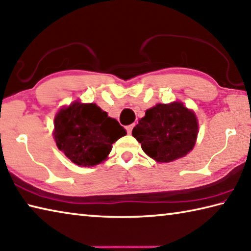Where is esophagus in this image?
<instances>
[{
  "label": "esophagus",
  "mask_w": 251,
  "mask_h": 251,
  "mask_svg": "<svg viewBox=\"0 0 251 251\" xmlns=\"http://www.w3.org/2000/svg\"><path fill=\"white\" fill-rule=\"evenodd\" d=\"M134 126H135V124H131V125H128V126H127V127H126L127 133H128V134H131V131H133Z\"/></svg>",
  "instance_id": "obj_1"
}]
</instances>
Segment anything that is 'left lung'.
<instances>
[{
	"label": "left lung",
	"instance_id": "1",
	"mask_svg": "<svg viewBox=\"0 0 251 251\" xmlns=\"http://www.w3.org/2000/svg\"><path fill=\"white\" fill-rule=\"evenodd\" d=\"M198 131L195 114L182 103L173 102L157 104L146 111L131 134L149 157L170 162L192 150Z\"/></svg>",
	"mask_w": 251,
	"mask_h": 251
}]
</instances>
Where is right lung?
Masks as SVG:
<instances>
[{
  "label": "right lung",
  "mask_w": 251,
  "mask_h": 251,
  "mask_svg": "<svg viewBox=\"0 0 251 251\" xmlns=\"http://www.w3.org/2000/svg\"><path fill=\"white\" fill-rule=\"evenodd\" d=\"M125 135L124 127L93 103L75 102L61 108L54 118L57 147L82 167H92L105 160L112 145Z\"/></svg>",
  "instance_id": "right-lung-1"
}]
</instances>
